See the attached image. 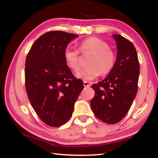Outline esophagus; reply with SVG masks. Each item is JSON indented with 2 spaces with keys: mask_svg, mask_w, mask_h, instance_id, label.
<instances>
[{
  "mask_svg": "<svg viewBox=\"0 0 158 158\" xmlns=\"http://www.w3.org/2000/svg\"><path fill=\"white\" fill-rule=\"evenodd\" d=\"M84 87H89L90 84H89V83L86 81H84Z\"/></svg>",
  "mask_w": 158,
  "mask_h": 158,
  "instance_id": "1",
  "label": "esophagus"
}]
</instances>
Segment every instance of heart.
<instances>
[{"mask_svg": "<svg viewBox=\"0 0 158 158\" xmlns=\"http://www.w3.org/2000/svg\"><path fill=\"white\" fill-rule=\"evenodd\" d=\"M79 51L82 54H93L89 60L90 67L80 69L75 75L84 81H90L102 74H107L114 67L116 55L102 40L90 37L82 40L79 45ZM78 50L67 47L64 52V58L67 66L73 70L80 67V56Z\"/></svg>", "mask_w": 158, "mask_h": 158, "instance_id": "obj_1", "label": "heart"}]
</instances>
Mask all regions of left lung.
I'll return each instance as SVG.
<instances>
[{
  "label": "left lung",
  "instance_id": "8db88e82",
  "mask_svg": "<svg viewBox=\"0 0 158 158\" xmlns=\"http://www.w3.org/2000/svg\"><path fill=\"white\" fill-rule=\"evenodd\" d=\"M112 36L117 46L116 63L105 79L93 84L95 95L90 101L95 116L108 124L117 123L127 114L137 95L139 76L135 46L121 35Z\"/></svg>",
  "mask_w": 158,
  "mask_h": 158
}]
</instances>
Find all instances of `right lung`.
<instances>
[{
	"mask_svg": "<svg viewBox=\"0 0 158 158\" xmlns=\"http://www.w3.org/2000/svg\"><path fill=\"white\" fill-rule=\"evenodd\" d=\"M78 35L55 31L34 42L26 59V90L35 111L45 124L59 127L70 118L84 84L67 66L64 52Z\"/></svg>",
	"mask_w": 158,
	"mask_h": 158,
	"instance_id": "add662e5",
	"label": "right lung"
}]
</instances>
